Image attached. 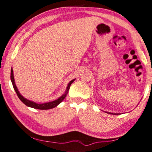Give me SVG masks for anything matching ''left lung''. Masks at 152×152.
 Wrapping results in <instances>:
<instances>
[{"instance_id":"1","label":"left lung","mask_w":152,"mask_h":152,"mask_svg":"<svg viewBox=\"0 0 152 152\" xmlns=\"http://www.w3.org/2000/svg\"><path fill=\"white\" fill-rule=\"evenodd\" d=\"M106 113H110V114H113V115H119V114H120V113H110V112H106Z\"/></svg>"}]
</instances>
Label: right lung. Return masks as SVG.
<instances>
[{"label":"right lung","instance_id":"1","mask_svg":"<svg viewBox=\"0 0 152 152\" xmlns=\"http://www.w3.org/2000/svg\"><path fill=\"white\" fill-rule=\"evenodd\" d=\"M10 80H11V82L12 83V86H13V88H14L15 92L17 93V96L19 98L20 100L24 104L26 105V106H28V107H30L32 108H34V109H37V110H50V109H52V108H54L55 107H57V106L60 103L62 102V101L65 99V97L66 96V95H67L68 92H69V88H70V86L71 83H73V82L75 80V79H73V80H71L70 82H69L67 87H66V91L65 92V94H64L62 96H61L60 97H58L57 99H56L55 101H53V102H48V103H37L34 102H32V101H30L28 99H26V98L24 97L23 95H21V94L19 93V91H18V89L17 86H16V84H15V79H14V75H13V70L11 68V71H10Z\"/></svg>","mask_w":152,"mask_h":152}]
</instances>
